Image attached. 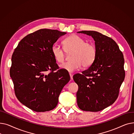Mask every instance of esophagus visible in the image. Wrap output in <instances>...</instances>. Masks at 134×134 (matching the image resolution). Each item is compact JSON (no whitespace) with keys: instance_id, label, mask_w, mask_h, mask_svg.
Instances as JSON below:
<instances>
[{"instance_id":"34e87169","label":"esophagus","mask_w":134,"mask_h":134,"mask_svg":"<svg viewBox=\"0 0 134 134\" xmlns=\"http://www.w3.org/2000/svg\"><path fill=\"white\" fill-rule=\"evenodd\" d=\"M69 75H70V78H71V80H73V74L71 73H69Z\"/></svg>"}]
</instances>
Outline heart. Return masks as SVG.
<instances>
[{"mask_svg": "<svg viewBox=\"0 0 134 134\" xmlns=\"http://www.w3.org/2000/svg\"><path fill=\"white\" fill-rule=\"evenodd\" d=\"M63 48L57 44L52 47V53L55 61L59 63L64 62L66 54L71 53L72 60L61 65V68L69 72H73L82 66L88 67L92 65L96 58V49L94 46L85 42V40L77 35H72L63 42Z\"/></svg>", "mask_w": 134, "mask_h": 134, "instance_id": "b5f03b06", "label": "heart"}]
</instances>
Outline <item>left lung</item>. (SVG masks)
Listing matches in <instances>:
<instances>
[{
  "label": "left lung",
  "instance_id": "obj_1",
  "mask_svg": "<svg viewBox=\"0 0 134 134\" xmlns=\"http://www.w3.org/2000/svg\"><path fill=\"white\" fill-rule=\"evenodd\" d=\"M78 32L93 37L97 54L87 69L73 75L78 85L77 104L83 111H99L112 105L118 98L125 78L123 55L116 42L107 36L95 31Z\"/></svg>",
  "mask_w": 134,
  "mask_h": 134
}]
</instances>
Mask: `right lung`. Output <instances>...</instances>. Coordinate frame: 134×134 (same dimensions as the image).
Returning a JSON list of instances; mask_svg holds the SVG:
<instances>
[{
  "instance_id": "right-lung-1",
  "label": "right lung",
  "mask_w": 134,
  "mask_h": 134,
  "mask_svg": "<svg viewBox=\"0 0 134 134\" xmlns=\"http://www.w3.org/2000/svg\"><path fill=\"white\" fill-rule=\"evenodd\" d=\"M66 34L40 29L24 37L12 54L10 74L16 96L34 111L54 109L63 87L70 80L69 73L59 69L52 53V46Z\"/></svg>"
}]
</instances>
